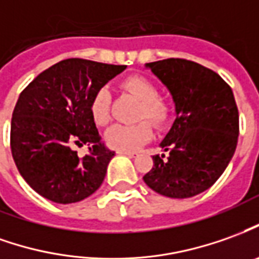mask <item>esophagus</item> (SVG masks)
<instances>
[{"label": "esophagus", "instance_id": "34e87169", "mask_svg": "<svg viewBox=\"0 0 259 259\" xmlns=\"http://www.w3.org/2000/svg\"><path fill=\"white\" fill-rule=\"evenodd\" d=\"M117 154L127 155V157H130V158H133V157L137 155V153H135V151H117Z\"/></svg>", "mask_w": 259, "mask_h": 259}]
</instances>
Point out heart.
<instances>
[{"instance_id":"obj_1","label":"heart","mask_w":259,"mask_h":259,"mask_svg":"<svg viewBox=\"0 0 259 259\" xmlns=\"http://www.w3.org/2000/svg\"><path fill=\"white\" fill-rule=\"evenodd\" d=\"M122 88L142 101L136 116L140 122L135 124H113L106 130L105 140L109 147L115 148L117 151H133L142 147L153 137V127L147 121L150 120L155 129H165L172 122L175 106L171 99L160 97L158 85L146 77L135 75L124 79ZM109 108L111 92L104 87L94 95L90 105L94 122L99 126L108 123L111 119ZM142 118L148 120L142 121Z\"/></svg>"}]
</instances>
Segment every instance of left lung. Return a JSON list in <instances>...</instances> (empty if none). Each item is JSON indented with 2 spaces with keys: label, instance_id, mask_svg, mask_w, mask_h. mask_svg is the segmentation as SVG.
<instances>
[{
  "label": "left lung",
  "instance_id": "left-lung-1",
  "mask_svg": "<svg viewBox=\"0 0 259 259\" xmlns=\"http://www.w3.org/2000/svg\"><path fill=\"white\" fill-rule=\"evenodd\" d=\"M146 66L167 87L177 119L143 180L168 198H192L209 189L229 165L238 140V109L230 85L213 70L185 59Z\"/></svg>",
  "mask_w": 259,
  "mask_h": 259
}]
</instances>
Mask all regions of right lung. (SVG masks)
<instances>
[{
	"instance_id": "1",
	"label": "right lung",
	"mask_w": 259,
	"mask_h": 259,
	"mask_svg": "<svg viewBox=\"0 0 259 259\" xmlns=\"http://www.w3.org/2000/svg\"><path fill=\"white\" fill-rule=\"evenodd\" d=\"M126 66L67 59L49 67L19 95L11 120V151L28 185L56 203L88 198L104 182L115 155L101 143L90 105ZM91 142L78 157L74 145Z\"/></svg>"
}]
</instances>
